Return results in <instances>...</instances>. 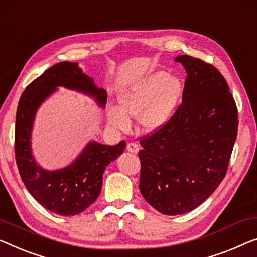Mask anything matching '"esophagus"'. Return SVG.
<instances>
[{"label":"esophagus","instance_id":"esophagus-1","mask_svg":"<svg viewBox=\"0 0 257 257\" xmlns=\"http://www.w3.org/2000/svg\"><path fill=\"white\" fill-rule=\"evenodd\" d=\"M125 149H127V151L132 152V153H137L140 151L139 145H137L136 143H134V142H129V143H127V147H125Z\"/></svg>","mask_w":257,"mask_h":257}]
</instances>
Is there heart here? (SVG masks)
Instances as JSON below:
<instances>
[{"instance_id": "b5f03b06", "label": "heart", "mask_w": 257, "mask_h": 257, "mask_svg": "<svg viewBox=\"0 0 257 257\" xmlns=\"http://www.w3.org/2000/svg\"><path fill=\"white\" fill-rule=\"evenodd\" d=\"M179 78L157 71L137 80L117 95V108H109L108 122L113 127H128L130 116H137L140 127L153 132L165 125L181 98Z\"/></svg>"}]
</instances>
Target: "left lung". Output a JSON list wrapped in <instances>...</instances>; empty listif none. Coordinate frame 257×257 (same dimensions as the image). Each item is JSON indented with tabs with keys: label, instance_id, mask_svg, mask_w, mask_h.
<instances>
[{
	"label": "left lung",
	"instance_id": "obj_1",
	"mask_svg": "<svg viewBox=\"0 0 257 257\" xmlns=\"http://www.w3.org/2000/svg\"><path fill=\"white\" fill-rule=\"evenodd\" d=\"M186 69L182 102L165 125L141 137L140 190L168 216L196 209L226 175L238 134V108L224 76L196 57Z\"/></svg>",
	"mask_w": 257,
	"mask_h": 257
}]
</instances>
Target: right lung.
I'll list each match as a JSON object with an SVG mask.
<instances>
[{
  "instance_id": "1",
  "label": "right lung",
  "mask_w": 257,
  "mask_h": 257,
  "mask_svg": "<svg viewBox=\"0 0 257 257\" xmlns=\"http://www.w3.org/2000/svg\"><path fill=\"white\" fill-rule=\"evenodd\" d=\"M57 86L80 91L104 107L107 94L94 85L77 62H60L26 86L19 99L15 127V156L26 189L49 211L60 216H75L97 200L102 187L106 166L123 152L125 142L104 145L90 142L70 165L57 171L43 170L31 150V132L37 109Z\"/></svg>"
}]
</instances>
